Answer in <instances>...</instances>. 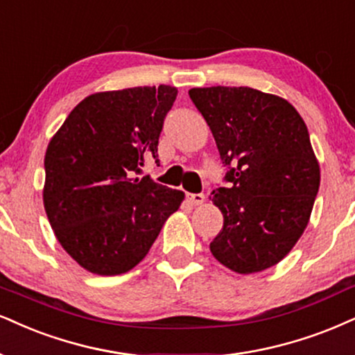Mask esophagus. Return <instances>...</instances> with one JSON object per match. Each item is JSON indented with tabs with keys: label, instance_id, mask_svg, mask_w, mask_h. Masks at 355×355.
<instances>
[{
	"label": "esophagus",
	"instance_id": "1",
	"mask_svg": "<svg viewBox=\"0 0 355 355\" xmlns=\"http://www.w3.org/2000/svg\"><path fill=\"white\" fill-rule=\"evenodd\" d=\"M187 200H189V202L192 204V205H200L205 200V196L204 194H187Z\"/></svg>",
	"mask_w": 355,
	"mask_h": 355
}]
</instances>
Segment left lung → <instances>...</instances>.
I'll return each instance as SVG.
<instances>
[{
	"label": "left lung",
	"instance_id": "8db88e82",
	"mask_svg": "<svg viewBox=\"0 0 355 355\" xmlns=\"http://www.w3.org/2000/svg\"><path fill=\"white\" fill-rule=\"evenodd\" d=\"M207 121L227 187L212 192L224 227L212 255L237 273L277 265L309 222L319 191V164L308 128L291 103L250 87L191 89Z\"/></svg>",
	"mask_w": 355,
	"mask_h": 355
}]
</instances>
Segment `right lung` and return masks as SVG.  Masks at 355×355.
<instances>
[{
	"label": "right lung",
	"mask_w": 355,
	"mask_h": 355,
	"mask_svg": "<svg viewBox=\"0 0 355 355\" xmlns=\"http://www.w3.org/2000/svg\"><path fill=\"white\" fill-rule=\"evenodd\" d=\"M176 87H133L82 100L44 157V209L64 250L92 273L121 275L150 252L184 192L143 173L157 163Z\"/></svg>",
	"instance_id": "add662e5"
}]
</instances>
